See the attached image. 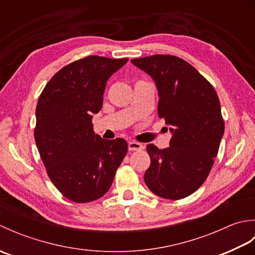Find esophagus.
<instances>
[{
    "label": "esophagus",
    "instance_id": "34e87169",
    "mask_svg": "<svg viewBox=\"0 0 255 255\" xmlns=\"http://www.w3.org/2000/svg\"><path fill=\"white\" fill-rule=\"evenodd\" d=\"M128 149L130 151H140L143 149V145L137 141H130L128 143Z\"/></svg>",
    "mask_w": 255,
    "mask_h": 255
}]
</instances>
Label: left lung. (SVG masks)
Instances as JSON below:
<instances>
[{
    "label": "left lung",
    "instance_id": "left-lung-1",
    "mask_svg": "<svg viewBox=\"0 0 255 255\" xmlns=\"http://www.w3.org/2000/svg\"><path fill=\"white\" fill-rule=\"evenodd\" d=\"M132 64L154 80L158 115L170 125V147L147 145L151 163L144 182L158 196L187 197L207 178L225 131L219 97L214 86L192 64L171 55L132 59Z\"/></svg>",
    "mask_w": 255,
    "mask_h": 255
}]
</instances>
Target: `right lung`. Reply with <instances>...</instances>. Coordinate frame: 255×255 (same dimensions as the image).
<instances>
[{
    "mask_svg": "<svg viewBox=\"0 0 255 255\" xmlns=\"http://www.w3.org/2000/svg\"><path fill=\"white\" fill-rule=\"evenodd\" d=\"M127 61L79 59L59 70L38 99L36 145L53 185L74 203L104 196L127 153L124 139H103L92 124V115L102 108L107 80Z\"/></svg>",
    "mask_w": 255,
    "mask_h": 255,
    "instance_id": "1",
    "label": "right lung"
}]
</instances>
